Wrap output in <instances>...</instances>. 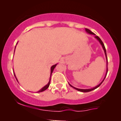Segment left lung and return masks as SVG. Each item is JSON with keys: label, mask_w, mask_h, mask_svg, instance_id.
<instances>
[{"label": "left lung", "mask_w": 121, "mask_h": 121, "mask_svg": "<svg viewBox=\"0 0 121 121\" xmlns=\"http://www.w3.org/2000/svg\"><path fill=\"white\" fill-rule=\"evenodd\" d=\"M85 31H86V33H88V34H90V35H94V36H95V37L96 39H97V40H98V41H99V42L100 43V44H101V46H102V48H103L104 50L105 55L106 58H107V66H108V59H107V53H106V49H105V46H104V44L103 42H102V40H101V39H100V38L98 36H95V34L93 32H92V31H91V30H89V29H85ZM107 73H106L105 76V77H104V78L103 81H102V82H101V83H100L99 84H98V85H97V86H95V87L92 88H91V89H79V88H75V87H74V86H72V85H70V84H69V85H70V86H71V87L74 88V89H75V90H78V91H80V92H90V91H92V90H95V89L99 87V86L100 85H101V84L102 83V82H103V81H104V80H105V78L106 76H107V73H108V67H107Z\"/></svg>", "instance_id": "obj_1"}]
</instances>
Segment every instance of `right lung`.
I'll list each match as a JSON object with an SVG mask.
<instances>
[{
    "label": "right lung",
    "mask_w": 121,
    "mask_h": 121,
    "mask_svg": "<svg viewBox=\"0 0 121 121\" xmlns=\"http://www.w3.org/2000/svg\"><path fill=\"white\" fill-rule=\"evenodd\" d=\"M15 48H16V47H15ZM56 65H57V64H55V65H53V66H52V67H51V74H50V81H49V82H48V83L47 84V85H45V86H44V87H43L41 89V90H39V91H38L37 92H43V91H45V90H47V89L48 88V86H49V85H50V84L51 76H52V73H53V71L54 69V68L56 67ZM14 76H15V77H16V75H15V74H14ZM16 80H17V78H16Z\"/></svg>",
    "instance_id": "add662e5"
}]
</instances>
